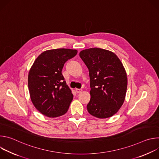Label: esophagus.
<instances>
[{
	"instance_id": "obj_1",
	"label": "esophagus",
	"mask_w": 159,
	"mask_h": 159,
	"mask_svg": "<svg viewBox=\"0 0 159 159\" xmlns=\"http://www.w3.org/2000/svg\"><path fill=\"white\" fill-rule=\"evenodd\" d=\"M75 91H76V93H82V89H75Z\"/></svg>"
}]
</instances>
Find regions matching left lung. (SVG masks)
<instances>
[{
    "label": "left lung",
    "instance_id": "obj_1",
    "mask_svg": "<svg viewBox=\"0 0 159 159\" xmlns=\"http://www.w3.org/2000/svg\"><path fill=\"white\" fill-rule=\"evenodd\" d=\"M79 56L89 72L88 112L98 118L111 117L122 106L126 93L127 75L121 61L113 52L99 48L84 50Z\"/></svg>",
    "mask_w": 159,
    "mask_h": 159
}]
</instances>
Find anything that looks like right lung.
Listing matches in <instances>:
<instances>
[{"label": "right lung", "mask_w": 159, "mask_h": 159, "mask_svg": "<svg viewBox=\"0 0 159 159\" xmlns=\"http://www.w3.org/2000/svg\"><path fill=\"white\" fill-rule=\"evenodd\" d=\"M77 50L58 48L41 53L31 67L28 89L34 107L47 117L65 115L73 99L71 90L61 74L65 63Z\"/></svg>", "instance_id": "obj_1"}]
</instances>
